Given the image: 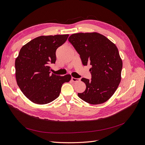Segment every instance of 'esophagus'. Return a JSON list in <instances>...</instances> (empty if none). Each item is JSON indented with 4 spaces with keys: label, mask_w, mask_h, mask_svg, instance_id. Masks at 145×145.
<instances>
[{
    "label": "esophagus",
    "mask_w": 145,
    "mask_h": 145,
    "mask_svg": "<svg viewBox=\"0 0 145 145\" xmlns=\"http://www.w3.org/2000/svg\"><path fill=\"white\" fill-rule=\"evenodd\" d=\"M71 80H72V82H79V81H80V79H78V78L71 77Z\"/></svg>",
    "instance_id": "obj_1"
}]
</instances>
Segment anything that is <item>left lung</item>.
Wrapping results in <instances>:
<instances>
[{
  "label": "left lung",
  "mask_w": 145,
  "mask_h": 145,
  "mask_svg": "<svg viewBox=\"0 0 145 145\" xmlns=\"http://www.w3.org/2000/svg\"><path fill=\"white\" fill-rule=\"evenodd\" d=\"M68 41L80 55L83 65L91 66V79H81L86 89L78 93V96L91 104L106 102L114 94L121 81L123 62L116 46L98 33H74Z\"/></svg>",
  "instance_id": "1"
}]
</instances>
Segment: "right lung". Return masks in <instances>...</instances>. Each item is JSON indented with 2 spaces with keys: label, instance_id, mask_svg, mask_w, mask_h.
Masks as SVG:
<instances>
[{
  "label": "right lung",
  "instance_id": "1",
  "mask_svg": "<svg viewBox=\"0 0 145 145\" xmlns=\"http://www.w3.org/2000/svg\"><path fill=\"white\" fill-rule=\"evenodd\" d=\"M69 35L41 36L22 47L15 60L16 79L23 94L33 103L46 104L59 96L61 86L71 80L67 74H50L49 65L56 61V50Z\"/></svg>",
  "mask_w": 145,
  "mask_h": 145
}]
</instances>
